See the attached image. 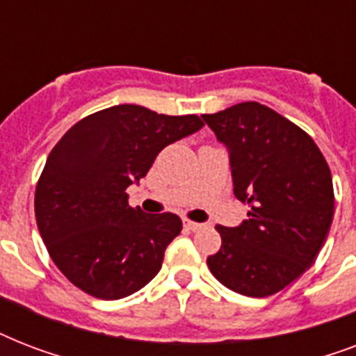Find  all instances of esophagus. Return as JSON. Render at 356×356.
Masks as SVG:
<instances>
[{
  "label": "esophagus",
  "mask_w": 356,
  "mask_h": 356,
  "mask_svg": "<svg viewBox=\"0 0 356 356\" xmlns=\"http://www.w3.org/2000/svg\"><path fill=\"white\" fill-rule=\"evenodd\" d=\"M183 223H184V227L188 229V231H200V229L203 227V225H201V223L190 222V220H183Z\"/></svg>",
  "instance_id": "esophagus-1"
}]
</instances>
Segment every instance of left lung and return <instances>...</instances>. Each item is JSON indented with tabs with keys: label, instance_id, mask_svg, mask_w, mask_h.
<instances>
[{
	"label": "left lung",
	"instance_id": "obj_1",
	"mask_svg": "<svg viewBox=\"0 0 356 356\" xmlns=\"http://www.w3.org/2000/svg\"><path fill=\"white\" fill-rule=\"evenodd\" d=\"M201 118L229 151L234 195L249 205L238 227L218 225L207 259L223 286L249 298L281 292L314 264L334 214L331 170L314 140L257 102Z\"/></svg>",
	"mask_w": 356,
	"mask_h": 356
}]
</instances>
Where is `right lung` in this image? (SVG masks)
Returning a JSON list of instances; mask_svg holds the SVG:
<instances>
[{
    "label": "right lung",
    "instance_id": "add662e5",
    "mask_svg": "<svg viewBox=\"0 0 356 356\" xmlns=\"http://www.w3.org/2000/svg\"><path fill=\"white\" fill-rule=\"evenodd\" d=\"M200 116H166L116 105L77 122L47 156L35 192L36 225L55 266L97 299H122L159 273L177 214L129 207L166 145L200 131Z\"/></svg>",
    "mask_w": 356,
    "mask_h": 356
}]
</instances>
